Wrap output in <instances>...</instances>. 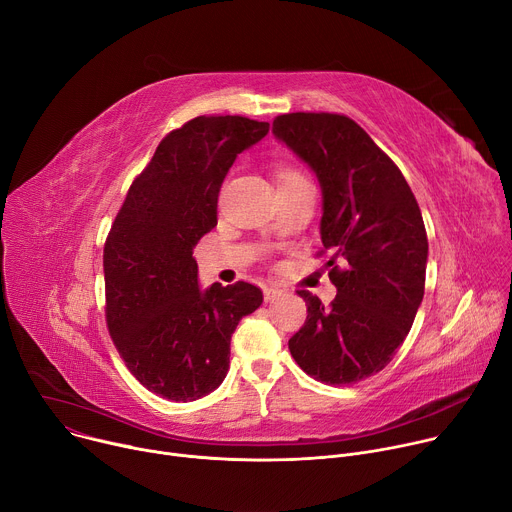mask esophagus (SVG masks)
I'll return each instance as SVG.
<instances>
[{
  "label": "esophagus",
  "instance_id": "esophagus-1",
  "mask_svg": "<svg viewBox=\"0 0 512 512\" xmlns=\"http://www.w3.org/2000/svg\"><path fill=\"white\" fill-rule=\"evenodd\" d=\"M278 297H280V291H278V289H272V287L264 289V301H266V303H272V301H276Z\"/></svg>",
  "mask_w": 512,
  "mask_h": 512
}]
</instances>
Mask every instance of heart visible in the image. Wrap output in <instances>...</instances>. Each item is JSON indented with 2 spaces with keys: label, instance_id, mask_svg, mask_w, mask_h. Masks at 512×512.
I'll return each instance as SVG.
<instances>
[{
  "label": "heart",
  "instance_id": "1",
  "mask_svg": "<svg viewBox=\"0 0 512 512\" xmlns=\"http://www.w3.org/2000/svg\"><path fill=\"white\" fill-rule=\"evenodd\" d=\"M278 177H280V181H287V179L299 177V173H295V170H291V168H280L278 170Z\"/></svg>",
  "mask_w": 512,
  "mask_h": 512
}]
</instances>
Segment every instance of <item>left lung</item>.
Wrapping results in <instances>:
<instances>
[{
	"label": "left lung",
	"instance_id": "left-lung-1",
	"mask_svg": "<svg viewBox=\"0 0 512 512\" xmlns=\"http://www.w3.org/2000/svg\"><path fill=\"white\" fill-rule=\"evenodd\" d=\"M272 134L321 185L319 254L329 252V280L337 289L329 307L297 291L307 321L289 350L319 382H360L392 360L423 301L429 244L421 209L399 166L354 120L285 113L272 122Z\"/></svg>",
	"mask_w": 512,
	"mask_h": 512
}]
</instances>
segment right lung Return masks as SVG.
<instances>
[{
	"label": "right lung",
	"mask_w": 512,
	"mask_h": 512,
	"mask_svg": "<svg viewBox=\"0 0 512 512\" xmlns=\"http://www.w3.org/2000/svg\"><path fill=\"white\" fill-rule=\"evenodd\" d=\"M268 122L199 116L170 132L132 183L103 248L105 317L128 370L162 399L189 403L230 370L240 319L262 305L250 282L199 289L193 248L217 225L236 156Z\"/></svg>",
	"instance_id": "add662e5"
}]
</instances>
